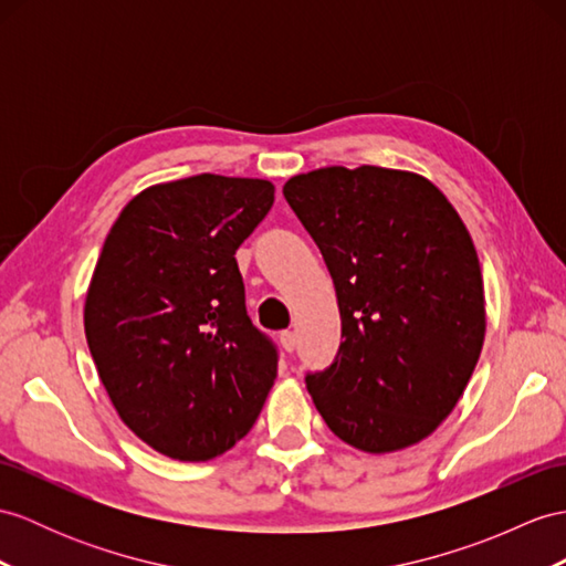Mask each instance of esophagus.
<instances>
[{"instance_id":"esophagus-1","label":"esophagus","mask_w":566,"mask_h":566,"mask_svg":"<svg viewBox=\"0 0 566 566\" xmlns=\"http://www.w3.org/2000/svg\"><path fill=\"white\" fill-rule=\"evenodd\" d=\"M281 348L285 350V353H293L295 350V334L293 331H281Z\"/></svg>"}]
</instances>
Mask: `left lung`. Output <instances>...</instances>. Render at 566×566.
Returning <instances> with one entry per match:
<instances>
[{
  "instance_id": "8db88e82",
  "label": "left lung",
  "mask_w": 566,
  "mask_h": 566,
  "mask_svg": "<svg viewBox=\"0 0 566 566\" xmlns=\"http://www.w3.org/2000/svg\"><path fill=\"white\" fill-rule=\"evenodd\" d=\"M283 195L334 279L340 348L307 375L343 442L389 453L422 442L457 408L485 340L471 232L430 179L360 165L295 175Z\"/></svg>"
}]
</instances>
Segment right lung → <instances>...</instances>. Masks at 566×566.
Segmentation results:
<instances>
[{
	"instance_id": "obj_1",
	"label": "right lung",
	"mask_w": 566,
	"mask_h": 566,
	"mask_svg": "<svg viewBox=\"0 0 566 566\" xmlns=\"http://www.w3.org/2000/svg\"><path fill=\"white\" fill-rule=\"evenodd\" d=\"M273 191L211 172L154 185L105 238L84 305L88 348L122 422L170 459L235 447L279 375L235 261Z\"/></svg>"
}]
</instances>
